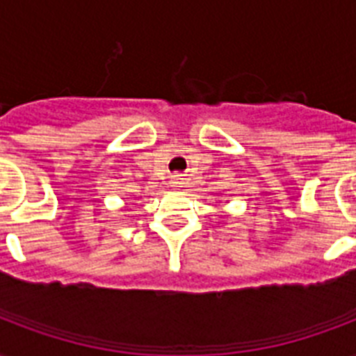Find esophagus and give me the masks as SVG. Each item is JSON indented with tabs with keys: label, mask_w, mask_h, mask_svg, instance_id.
Wrapping results in <instances>:
<instances>
[{
	"label": "esophagus",
	"mask_w": 356,
	"mask_h": 356,
	"mask_svg": "<svg viewBox=\"0 0 356 356\" xmlns=\"http://www.w3.org/2000/svg\"><path fill=\"white\" fill-rule=\"evenodd\" d=\"M172 184H173V186H179V184H183V177H181V175H175V177L172 179Z\"/></svg>",
	"instance_id": "obj_1"
}]
</instances>
